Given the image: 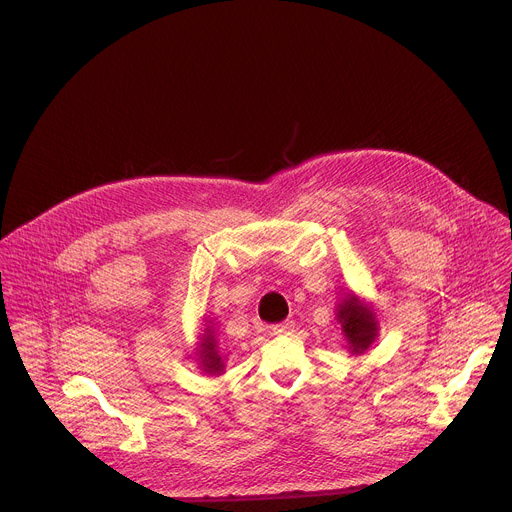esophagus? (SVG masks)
Segmentation results:
<instances>
[{"label":"esophagus","mask_w":512,"mask_h":512,"mask_svg":"<svg viewBox=\"0 0 512 512\" xmlns=\"http://www.w3.org/2000/svg\"><path fill=\"white\" fill-rule=\"evenodd\" d=\"M294 322L291 320H287V322H281V324H275L271 330H273V334H279V336H283V334H291L294 332Z\"/></svg>","instance_id":"esophagus-1"}]
</instances>
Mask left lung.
<instances>
[{"instance_id":"1","label":"left lung","mask_w":512,"mask_h":512,"mask_svg":"<svg viewBox=\"0 0 512 512\" xmlns=\"http://www.w3.org/2000/svg\"><path fill=\"white\" fill-rule=\"evenodd\" d=\"M336 320L352 354H362L379 334V322L371 306L362 304L354 294H348L336 308Z\"/></svg>"}]
</instances>
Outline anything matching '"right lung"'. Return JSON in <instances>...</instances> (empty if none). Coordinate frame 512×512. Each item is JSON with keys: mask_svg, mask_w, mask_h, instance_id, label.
<instances>
[{"mask_svg": "<svg viewBox=\"0 0 512 512\" xmlns=\"http://www.w3.org/2000/svg\"><path fill=\"white\" fill-rule=\"evenodd\" d=\"M198 352H200V369L206 375H221L225 371V360L221 352H218V340L214 338L212 328H204Z\"/></svg>", "mask_w": 512, "mask_h": 512, "instance_id": "obj_1", "label": "right lung"}]
</instances>
